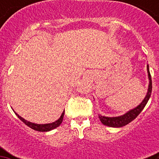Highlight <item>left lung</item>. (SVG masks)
I'll return each instance as SVG.
<instances>
[{
	"label": "left lung",
	"mask_w": 159,
	"mask_h": 159,
	"mask_svg": "<svg viewBox=\"0 0 159 159\" xmlns=\"http://www.w3.org/2000/svg\"><path fill=\"white\" fill-rule=\"evenodd\" d=\"M147 73H148V79H149V85L148 89H147V93L146 95L145 98L143 99L141 103L138 105L136 107L133 108L131 110L128 111L127 113L120 116H116V117H107V116H102L100 114H99V118L100 119L101 123L105 126L111 127H122L123 126H126L127 124L130 123V122L133 121L136 117H137L143 108L145 107L148 102L150 97H151V92H152V81H151V76L149 71V65H147Z\"/></svg>",
	"instance_id": "1"
}]
</instances>
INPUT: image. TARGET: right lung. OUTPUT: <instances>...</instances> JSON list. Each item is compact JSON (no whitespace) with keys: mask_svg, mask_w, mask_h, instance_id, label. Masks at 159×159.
<instances>
[{"mask_svg":"<svg viewBox=\"0 0 159 159\" xmlns=\"http://www.w3.org/2000/svg\"><path fill=\"white\" fill-rule=\"evenodd\" d=\"M14 113L16 114V116L19 118L24 123L27 125L28 127H29L30 128L33 129L35 130H37V131H41V132H44V131H50V130H53V129L57 128L60 126L61 123H62L63 119H64V111H63V113L61 114V116L60 117L57 119V121L53 122V123H46V124H37V123H32V122L27 121V120H25L24 118H22L21 116H20L17 113L14 111Z\"/></svg>","mask_w":159,"mask_h":159,"instance_id":"right-lung-1","label":"right lung"}]
</instances>
